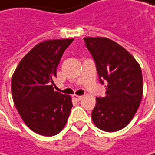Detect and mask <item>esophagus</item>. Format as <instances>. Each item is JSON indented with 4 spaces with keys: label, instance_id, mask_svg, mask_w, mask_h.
I'll list each match as a JSON object with an SVG mask.
<instances>
[{
    "label": "esophagus",
    "instance_id": "esophagus-1",
    "mask_svg": "<svg viewBox=\"0 0 155 155\" xmlns=\"http://www.w3.org/2000/svg\"><path fill=\"white\" fill-rule=\"evenodd\" d=\"M73 99H75L76 101H80L83 99V96L82 95H77V94H74L73 95Z\"/></svg>",
    "mask_w": 155,
    "mask_h": 155
}]
</instances>
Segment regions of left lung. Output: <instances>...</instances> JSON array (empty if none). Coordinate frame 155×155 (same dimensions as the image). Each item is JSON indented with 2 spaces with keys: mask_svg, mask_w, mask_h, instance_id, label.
<instances>
[{
  "mask_svg": "<svg viewBox=\"0 0 155 155\" xmlns=\"http://www.w3.org/2000/svg\"><path fill=\"white\" fill-rule=\"evenodd\" d=\"M84 39L94 60L100 83H107L106 95L96 98L93 122L104 131L120 130L130 122L141 101L140 67L128 50L109 38Z\"/></svg>",
  "mask_w": 155,
  "mask_h": 155,
  "instance_id": "left-lung-1",
  "label": "left lung"
}]
</instances>
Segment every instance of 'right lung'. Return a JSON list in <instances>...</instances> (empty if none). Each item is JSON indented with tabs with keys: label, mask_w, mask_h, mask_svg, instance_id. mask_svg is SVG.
<instances>
[{
	"label": "right lung",
	"mask_w": 155,
	"mask_h": 155,
	"mask_svg": "<svg viewBox=\"0 0 155 155\" xmlns=\"http://www.w3.org/2000/svg\"><path fill=\"white\" fill-rule=\"evenodd\" d=\"M73 38L40 42L21 60L12 77L15 106L26 126L43 136H53L66 125L71 97L54 91L53 79L65 49Z\"/></svg>",
	"instance_id": "right-lung-1"
}]
</instances>
